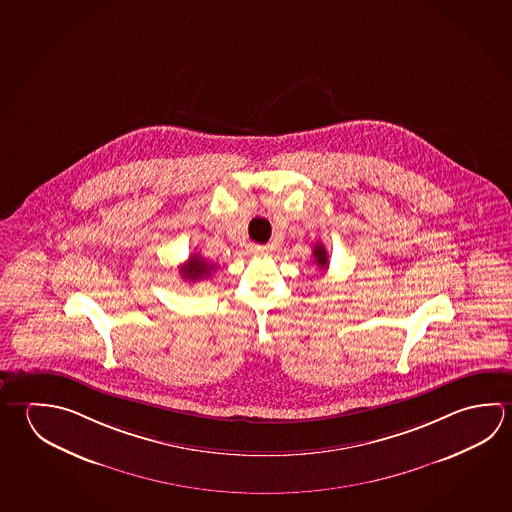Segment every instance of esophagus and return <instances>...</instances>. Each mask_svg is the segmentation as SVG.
Segmentation results:
<instances>
[{
	"label": "esophagus",
	"mask_w": 512,
	"mask_h": 512,
	"mask_svg": "<svg viewBox=\"0 0 512 512\" xmlns=\"http://www.w3.org/2000/svg\"><path fill=\"white\" fill-rule=\"evenodd\" d=\"M248 253L259 257V255H266L268 248H266V246H260V244H250V246H248Z\"/></svg>",
	"instance_id": "34e87169"
}]
</instances>
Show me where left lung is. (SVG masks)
Masks as SVG:
<instances>
[{
  "instance_id": "obj_1",
  "label": "left lung",
  "mask_w": 512,
  "mask_h": 512,
  "mask_svg": "<svg viewBox=\"0 0 512 512\" xmlns=\"http://www.w3.org/2000/svg\"><path fill=\"white\" fill-rule=\"evenodd\" d=\"M313 257L314 264H316L318 268L325 269L329 266V257H327V252H325V246H323V244H314Z\"/></svg>"
}]
</instances>
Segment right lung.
I'll use <instances>...</instances> for the list:
<instances>
[{"mask_svg":"<svg viewBox=\"0 0 512 512\" xmlns=\"http://www.w3.org/2000/svg\"><path fill=\"white\" fill-rule=\"evenodd\" d=\"M181 277L185 278V280H189V282H198V280H203V278H208L212 275V271H216V266L214 264H210L207 260L203 259L201 255H192L190 257L189 262L180 269Z\"/></svg>","mask_w":512,"mask_h":512,"instance_id":"obj_1","label":"right lung"}]
</instances>
